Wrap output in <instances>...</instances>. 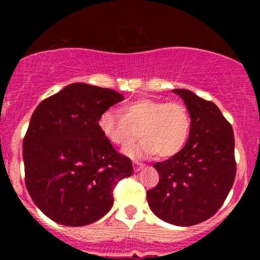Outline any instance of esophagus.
Instances as JSON below:
<instances>
[{"label": "esophagus", "mask_w": 260, "mask_h": 260, "mask_svg": "<svg viewBox=\"0 0 260 260\" xmlns=\"http://www.w3.org/2000/svg\"><path fill=\"white\" fill-rule=\"evenodd\" d=\"M133 166H134V171H140V170L144 168V164L139 162V161H134Z\"/></svg>", "instance_id": "34e87169"}]
</instances>
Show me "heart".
Returning <instances> with one entry per match:
<instances>
[{"instance_id": "obj_1", "label": "heart", "mask_w": 260, "mask_h": 260, "mask_svg": "<svg viewBox=\"0 0 260 260\" xmlns=\"http://www.w3.org/2000/svg\"><path fill=\"white\" fill-rule=\"evenodd\" d=\"M121 112L106 110L98 124L104 137L122 149L133 144L140 132L143 139L126 150L129 156L155 153L160 157H170L186 144L192 122L183 104L140 98L124 105Z\"/></svg>"}]
</instances>
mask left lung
<instances>
[{
    "label": "left lung",
    "mask_w": 260,
    "mask_h": 260,
    "mask_svg": "<svg viewBox=\"0 0 260 260\" xmlns=\"http://www.w3.org/2000/svg\"><path fill=\"white\" fill-rule=\"evenodd\" d=\"M190 115L184 148L156 162L159 183L147 192L153 213L169 223L192 226L211 217L225 202L236 177L235 137L215 104L175 89Z\"/></svg>",
    "instance_id": "left-lung-1"
}]
</instances>
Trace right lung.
I'll return each instance as SVG.
<instances>
[{
  "instance_id": "obj_1",
  "label": "right lung",
  "mask_w": 260,
  "mask_h": 260,
  "mask_svg": "<svg viewBox=\"0 0 260 260\" xmlns=\"http://www.w3.org/2000/svg\"><path fill=\"white\" fill-rule=\"evenodd\" d=\"M122 100L112 89L74 83L35 109L23 139L25 186L53 221H98L111 209L118 182L132 175L129 157L113 149L98 124Z\"/></svg>"
}]
</instances>
